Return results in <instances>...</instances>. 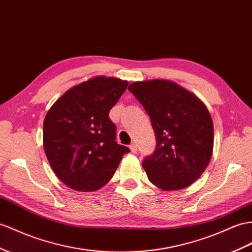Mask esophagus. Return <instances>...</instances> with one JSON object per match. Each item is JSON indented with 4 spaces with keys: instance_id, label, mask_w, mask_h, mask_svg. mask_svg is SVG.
I'll list each match as a JSON object with an SVG mask.
<instances>
[{
    "instance_id": "1",
    "label": "esophagus",
    "mask_w": 252,
    "mask_h": 252,
    "mask_svg": "<svg viewBox=\"0 0 252 252\" xmlns=\"http://www.w3.org/2000/svg\"><path fill=\"white\" fill-rule=\"evenodd\" d=\"M130 149H131V151L133 152V153H135L137 151V145H136V143H132L131 145H130Z\"/></svg>"
}]
</instances>
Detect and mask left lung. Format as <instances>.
Masks as SVG:
<instances>
[{
  "label": "left lung",
  "instance_id": "left-lung-1",
  "mask_svg": "<svg viewBox=\"0 0 252 252\" xmlns=\"http://www.w3.org/2000/svg\"><path fill=\"white\" fill-rule=\"evenodd\" d=\"M149 115L157 147L145 158L149 181L163 190L188 188L209 165L214 128L197 96L167 80L134 82L127 88Z\"/></svg>",
  "mask_w": 252,
  "mask_h": 252
}]
</instances>
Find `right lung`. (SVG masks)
<instances>
[{
  "label": "right lung",
  "mask_w": 252,
  "mask_h": 252,
  "mask_svg": "<svg viewBox=\"0 0 252 252\" xmlns=\"http://www.w3.org/2000/svg\"><path fill=\"white\" fill-rule=\"evenodd\" d=\"M128 85L116 77L95 76L67 90L43 121V148L55 175L79 191L100 189L130 152L116 141L108 113Z\"/></svg>",
  "instance_id": "add662e5"
}]
</instances>
